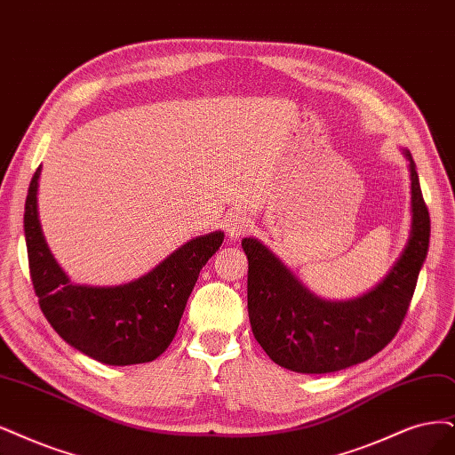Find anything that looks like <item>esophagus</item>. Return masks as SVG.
I'll return each mask as SVG.
<instances>
[{
    "label": "esophagus",
    "mask_w": 455,
    "mask_h": 455,
    "mask_svg": "<svg viewBox=\"0 0 455 455\" xmlns=\"http://www.w3.org/2000/svg\"><path fill=\"white\" fill-rule=\"evenodd\" d=\"M225 227H227V234L230 240H240L249 232L251 221L243 213H232V215H228Z\"/></svg>",
    "instance_id": "34e87169"
}]
</instances>
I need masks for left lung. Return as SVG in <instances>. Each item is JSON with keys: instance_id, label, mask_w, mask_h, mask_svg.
Instances as JSON below:
<instances>
[{"instance_id": "1", "label": "left lung", "mask_w": 455, "mask_h": 455, "mask_svg": "<svg viewBox=\"0 0 455 455\" xmlns=\"http://www.w3.org/2000/svg\"><path fill=\"white\" fill-rule=\"evenodd\" d=\"M411 172V232L401 255L373 289L326 299L311 292L257 238H243L247 311L255 339L277 365L296 373H333L375 356L397 333L427 257L431 221L416 164Z\"/></svg>"}]
</instances>
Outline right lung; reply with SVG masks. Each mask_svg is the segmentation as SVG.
<instances>
[{
  "label": "right lung",
  "instance_id": "add662e5",
  "mask_svg": "<svg viewBox=\"0 0 455 455\" xmlns=\"http://www.w3.org/2000/svg\"><path fill=\"white\" fill-rule=\"evenodd\" d=\"M33 174L24 236L39 306L63 341L100 363L132 365L161 356L172 343L204 264L225 240L215 230L172 251L154 270L124 284H76L54 259L39 221V178Z\"/></svg>",
  "mask_w": 455,
  "mask_h": 455
}]
</instances>
